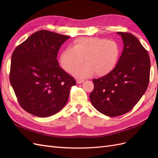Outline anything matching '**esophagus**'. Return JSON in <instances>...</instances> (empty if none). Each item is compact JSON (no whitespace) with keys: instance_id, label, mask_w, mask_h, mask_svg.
Here are the masks:
<instances>
[{"instance_id":"obj_1","label":"esophagus","mask_w":158,"mask_h":158,"mask_svg":"<svg viewBox=\"0 0 158 158\" xmlns=\"http://www.w3.org/2000/svg\"><path fill=\"white\" fill-rule=\"evenodd\" d=\"M84 82V80H80V79H78L77 80H76V83H77L78 84H82V82Z\"/></svg>"}]
</instances>
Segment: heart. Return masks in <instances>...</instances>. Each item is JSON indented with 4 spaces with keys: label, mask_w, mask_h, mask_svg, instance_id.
Listing matches in <instances>:
<instances>
[{
    "label": "heart",
    "mask_w": 158,
    "mask_h": 158,
    "mask_svg": "<svg viewBox=\"0 0 158 158\" xmlns=\"http://www.w3.org/2000/svg\"><path fill=\"white\" fill-rule=\"evenodd\" d=\"M120 50L117 43L99 37H80L74 41L73 46L64 49L60 56V63L69 73L74 72L78 77H89L94 73L98 76H105L113 70L118 59Z\"/></svg>",
    "instance_id": "heart-1"
}]
</instances>
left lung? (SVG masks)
Listing matches in <instances>:
<instances>
[{
  "label": "left lung",
  "mask_w": 158,
  "mask_h": 158,
  "mask_svg": "<svg viewBox=\"0 0 158 158\" xmlns=\"http://www.w3.org/2000/svg\"><path fill=\"white\" fill-rule=\"evenodd\" d=\"M117 33L124 43L122 54L111 73L93 80L94 88L89 94L93 106L111 117L136 106L148 88L150 73L149 54L137 38L128 32Z\"/></svg>",
  "instance_id": "1"
}]
</instances>
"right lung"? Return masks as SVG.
Segmentation results:
<instances>
[{
	"label": "right lung",
	"instance_id": "add662e5",
	"mask_svg": "<svg viewBox=\"0 0 158 158\" xmlns=\"http://www.w3.org/2000/svg\"><path fill=\"white\" fill-rule=\"evenodd\" d=\"M69 38L41 30L14 49L10 82L19 104L27 113L48 117L67 103L76 80L60 67L56 58L60 46Z\"/></svg>",
	"mask_w": 158,
	"mask_h": 158
}]
</instances>
